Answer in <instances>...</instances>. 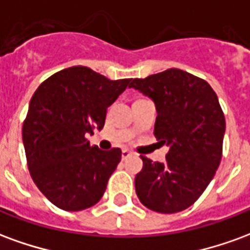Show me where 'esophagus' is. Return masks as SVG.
<instances>
[{"label":"esophagus","mask_w":250,"mask_h":250,"mask_svg":"<svg viewBox=\"0 0 250 250\" xmlns=\"http://www.w3.org/2000/svg\"><path fill=\"white\" fill-rule=\"evenodd\" d=\"M131 154H132V152L128 151L127 148H125V150H122V159H127V158L130 157Z\"/></svg>","instance_id":"obj_1"}]
</instances>
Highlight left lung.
I'll return each instance as SVG.
<instances>
[{
	"label": "left lung",
	"mask_w": 250,
	"mask_h": 250,
	"mask_svg": "<svg viewBox=\"0 0 250 250\" xmlns=\"http://www.w3.org/2000/svg\"><path fill=\"white\" fill-rule=\"evenodd\" d=\"M157 108L154 135L170 150L166 162L143 157L136 195L150 210L171 214L188 209L214 177L222 158L225 116L208 83L171 68L130 84Z\"/></svg>",
	"instance_id": "left-lung-1"
}]
</instances>
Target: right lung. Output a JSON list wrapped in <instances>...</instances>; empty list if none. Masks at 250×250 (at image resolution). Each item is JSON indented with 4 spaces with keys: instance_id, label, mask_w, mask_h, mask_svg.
I'll return each mask as SVG.
<instances>
[{
    "instance_id": "1",
    "label": "right lung",
    "mask_w": 250,
    "mask_h": 250,
    "mask_svg": "<svg viewBox=\"0 0 250 250\" xmlns=\"http://www.w3.org/2000/svg\"><path fill=\"white\" fill-rule=\"evenodd\" d=\"M131 79L109 80L87 66H71L41 83L30 99L22 142L32 179L52 204L79 211L98 204L122 158L91 146L107 108Z\"/></svg>"
}]
</instances>
